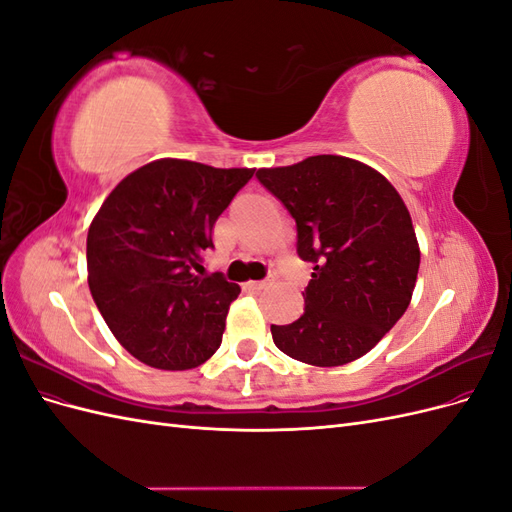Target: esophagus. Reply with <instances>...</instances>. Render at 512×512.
<instances>
[{
  "label": "esophagus",
  "mask_w": 512,
  "mask_h": 512,
  "mask_svg": "<svg viewBox=\"0 0 512 512\" xmlns=\"http://www.w3.org/2000/svg\"><path fill=\"white\" fill-rule=\"evenodd\" d=\"M267 284H269L267 280H250V282H247L245 286L250 288V290H262V288H265Z\"/></svg>",
  "instance_id": "1"
}]
</instances>
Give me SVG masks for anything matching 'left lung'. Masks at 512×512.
<instances>
[{
    "label": "left lung",
    "instance_id": "1",
    "mask_svg": "<svg viewBox=\"0 0 512 512\" xmlns=\"http://www.w3.org/2000/svg\"><path fill=\"white\" fill-rule=\"evenodd\" d=\"M256 177L297 222L299 256L314 265L292 324H271L290 359L337 367L361 359L404 316L421 265L404 198L376 168L312 156L258 168Z\"/></svg>",
    "mask_w": 512,
    "mask_h": 512
}]
</instances>
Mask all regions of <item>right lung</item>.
Returning a JSON list of instances; mask_svg holds the SVG:
<instances>
[{
  "label": "right lung",
  "instance_id": "right-lung-1",
  "mask_svg": "<svg viewBox=\"0 0 512 512\" xmlns=\"http://www.w3.org/2000/svg\"><path fill=\"white\" fill-rule=\"evenodd\" d=\"M254 168L160 158L123 177L87 232V282L117 342L141 363L183 371L222 344L241 288L195 275L213 226Z\"/></svg>",
  "mask_w": 512,
  "mask_h": 512
}]
</instances>
